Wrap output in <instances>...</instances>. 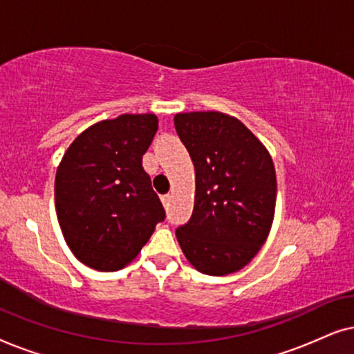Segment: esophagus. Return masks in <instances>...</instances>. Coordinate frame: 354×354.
<instances>
[{
	"instance_id": "esophagus-1",
	"label": "esophagus",
	"mask_w": 354,
	"mask_h": 354,
	"mask_svg": "<svg viewBox=\"0 0 354 354\" xmlns=\"http://www.w3.org/2000/svg\"><path fill=\"white\" fill-rule=\"evenodd\" d=\"M161 201H162L164 206H169V201H171V195H162Z\"/></svg>"
}]
</instances>
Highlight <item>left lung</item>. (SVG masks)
<instances>
[{"label":"left lung","mask_w":354,"mask_h":354,"mask_svg":"<svg viewBox=\"0 0 354 354\" xmlns=\"http://www.w3.org/2000/svg\"><path fill=\"white\" fill-rule=\"evenodd\" d=\"M174 124L196 178L195 207L176 230L178 243L200 272H236L254 258L272 225V158L239 119L224 113H182Z\"/></svg>","instance_id":"left-lung-1"}]
</instances>
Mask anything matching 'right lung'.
<instances>
[{
    "mask_svg": "<svg viewBox=\"0 0 354 354\" xmlns=\"http://www.w3.org/2000/svg\"><path fill=\"white\" fill-rule=\"evenodd\" d=\"M154 114H122L77 137L57 167V221L80 263L113 272L137 258L166 212L142 166Z\"/></svg>",
    "mask_w": 354,
    "mask_h": 354,
    "instance_id": "right-lung-1",
    "label": "right lung"
}]
</instances>
